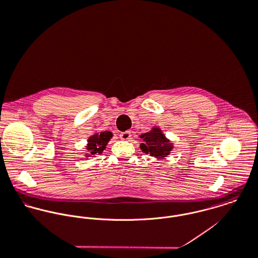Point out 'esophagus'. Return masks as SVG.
Wrapping results in <instances>:
<instances>
[{"instance_id":"34e87169","label":"esophagus","mask_w":258,"mask_h":258,"mask_svg":"<svg viewBox=\"0 0 258 258\" xmlns=\"http://www.w3.org/2000/svg\"><path fill=\"white\" fill-rule=\"evenodd\" d=\"M119 136H120V139H121V140H125V141L130 140V139L132 138V135H131V132H130V131L122 132V133H120Z\"/></svg>"}]
</instances>
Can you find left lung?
<instances>
[{"mask_svg": "<svg viewBox=\"0 0 258 258\" xmlns=\"http://www.w3.org/2000/svg\"><path fill=\"white\" fill-rule=\"evenodd\" d=\"M140 138L143 140V143L140 144L142 152L155 158H166L174 148L173 143L159 127H153L151 131L142 134Z\"/></svg>", "mask_w": 258, "mask_h": 258, "instance_id": "obj_1", "label": "left lung"}]
</instances>
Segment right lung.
<instances>
[{
	"label": "right lung",
	"mask_w": 258,
	"mask_h": 258,
	"mask_svg": "<svg viewBox=\"0 0 258 258\" xmlns=\"http://www.w3.org/2000/svg\"><path fill=\"white\" fill-rule=\"evenodd\" d=\"M113 137V134L109 131L95 133L91 135L87 139L86 150L88 153H85V157H95L97 154H101L103 150L106 148V145Z\"/></svg>",
	"instance_id": "right-lung-1"
}]
</instances>
